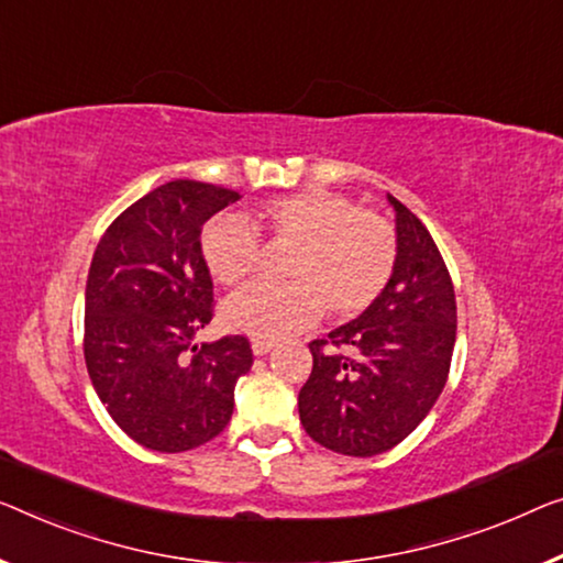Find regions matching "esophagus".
I'll return each instance as SVG.
<instances>
[{
    "instance_id": "obj_1",
    "label": "esophagus",
    "mask_w": 563,
    "mask_h": 563,
    "mask_svg": "<svg viewBox=\"0 0 563 563\" xmlns=\"http://www.w3.org/2000/svg\"><path fill=\"white\" fill-rule=\"evenodd\" d=\"M273 346H275L273 341H265V339H253V354H255V356H265V354H271Z\"/></svg>"
}]
</instances>
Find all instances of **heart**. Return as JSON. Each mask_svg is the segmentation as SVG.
Returning <instances> with one entry per match:
<instances>
[{
  "instance_id": "heart-1",
  "label": "heart",
  "mask_w": 563,
  "mask_h": 563,
  "mask_svg": "<svg viewBox=\"0 0 563 563\" xmlns=\"http://www.w3.org/2000/svg\"><path fill=\"white\" fill-rule=\"evenodd\" d=\"M257 224L275 245H290L285 278L234 292L222 308L224 323L255 339L280 341L306 331L323 316L354 318L387 288L397 263V234L376 212L358 209L335 191L303 189L257 209ZM199 250L207 271L222 285H238L260 265V240L240 217L205 224Z\"/></svg>"
}]
</instances>
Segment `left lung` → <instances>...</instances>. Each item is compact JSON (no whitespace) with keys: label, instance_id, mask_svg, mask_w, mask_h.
Returning <instances> with one entry per match:
<instances>
[{"label":"left lung","instance_id":"left-lung-1","mask_svg":"<svg viewBox=\"0 0 563 563\" xmlns=\"http://www.w3.org/2000/svg\"><path fill=\"white\" fill-rule=\"evenodd\" d=\"M397 212L391 280L362 316L310 341L313 372L298 394L306 432L351 457L391 450L430 415L450 374L457 306L448 265L417 214Z\"/></svg>","mask_w":563,"mask_h":563}]
</instances>
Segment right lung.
Wrapping results in <instances>:
<instances>
[{
    "instance_id": "right-lung-1",
    "label": "right lung",
    "mask_w": 563,
    "mask_h": 563,
    "mask_svg": "<svg viewBox=\"0 0 563 563\" xmlns=\"http://www.w3.org/2000/svg\"><path fill=\"white\" fill-rule=\"evenodd\" d=\"M240 195L176 179L115 217L86 285V366L93 389L131 440L184 452L214 440L234 409V384L253 366L245 335L197 346L212 321V275L201 228Z\"/></svg>"
}]
</instances>
